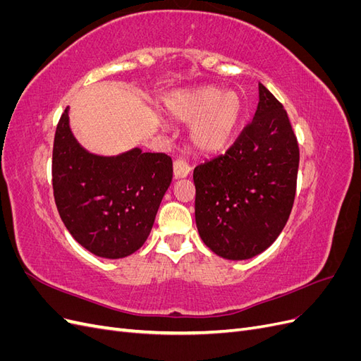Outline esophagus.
Instances as JSON below:
<instances>
[{
  "instance_id": "34e87169",
  "label": "esophagus",
  "mask_w": 361,
  "mask_h": 361,
  "mask_svg": "<svg viewBox=\"0 0 361 361\" xmlns=\"http://www.w3.org/2000/svg\"><path fill=\"white\" fill-rule=\"evenodd\" d=\"M173 173L176 178H187L191 173V167L183 159H176L173 164Z\"/></svg>"
}]
</instances>
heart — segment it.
Masks as SVG:
<instances>
[{"label":"heart","mask_w":361,"mask_h":361,"mask_svg":"<svg viewBox=\"0 0 361 361\" xmlns=\"http://www.w3.org/2000/svg\"><path fill=\"white\" fill-rule=\"evenodd\" d=\"M166 110L190 126L191 143L206 154L231 147L244 122V102L235 92L218 87L174 92L166 97Z\"/></svg>","instance_id":"b5f03b06"}]
</instances>
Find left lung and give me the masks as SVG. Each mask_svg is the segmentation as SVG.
<instances>
[{"mask_svg": "<svg viewBox=\"0 0 361 361\" xmlns=\"http://www.w3.org/2000/svg\"><path fill=\"white\" fill-rule=\"evenodd\" d=\"M300 149L283 105L259 84L251 120L224 155L194 169L195 223L215 255L243 260L265 251L290 215Z\"/></svg>", "mask_w": 361, "mask_h": 361, "instance_id": "obj_1", "label": "left lung"}]
</instances>
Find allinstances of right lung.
<instances>
[{"instance_id": "1", "label": "right lung", "mask_w": 361, "mask_h": 361, "mask_svg": "<svg viewBox=\"0 0 361 361\" xmlns=\"http://www.w3.org/2000/svg\"><path fill=\"white\" fill-rule=\"evenodd\" d=\"M173 162L166 154L135 147L117 157L93 155L69 128V108L54 137L52 190L61 220L90 253L120 259L147 239L170 187Z\"/></svg>"}]
</instances>
